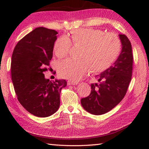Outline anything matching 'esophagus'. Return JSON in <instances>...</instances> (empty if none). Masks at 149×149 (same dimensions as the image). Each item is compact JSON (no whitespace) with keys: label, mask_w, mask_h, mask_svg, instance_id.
I'll use <instances>...</instances> for the list:
<instances>
[{"label":"esophagus","mask_w":149,"mask_h":149,"mask_svg":"<svg viewBox=\"0 0 149 149\" xmlns=\"http://www.w3.org/2000/svg\"><path fill=\"white\" fill-rule=\"evenodd\" d=\"M78 82H74V81H68V85L69 86H75V85H77Z\"/></svg>","instance_id":"obj_1"}]
</instances>
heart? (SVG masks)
Instances as JSON below:
<instances>
[{
    "label": "heart",
    "instance_id": "heart-1",
    "mask_svg": "<svg viewBox=\"0 0 149 149\" xmlns=\"http://www.w3.org/2000/svg\"><path fill=\"white\" fill-rule=\"evenodd\" d=\"M71 43L80 46L77 60L68 59L58 65L60 77L77 81L89 69L91 73L98 74L108 69L116 60L121 49L120 38L114 33L104 34L95 29H76L70 38L60 36L54 45L56 56L63 58L68 55Z\"/></svg>",
    "mask_w": 149,
    "mask_h": 149
}]
</instances>
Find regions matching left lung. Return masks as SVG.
<instances>
[{"label": "left lung", "mask_w": 149, "mask_h": 149, "mask_svg": "<svg viewBox=\"0 0 149 149\" xmlns=\"http://www.w3.org/2000/svg\"><path fill=\"white\" fill-rule=\"evenodd\" d=\"M121 51L110 68L97 75L100 84H91V92L81 98V104L88 113L104 114L112 110L124 98L131 80L133 56L131 44L125 35H119Z\"/></svg>", "instance_id": "1"}]
</instances>
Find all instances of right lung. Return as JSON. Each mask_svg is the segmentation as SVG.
<instances>
[{
  "mask_svg": "<svg viewBox=\"0 0 149 149\" xmlns=\"http://www.w3.org/2000/svg\"><path fill=\"white\" fill-rule=\"evenodd\" d=\"M58 32L39 27L18 42L12 54L11 79L17 99L26 111L37 117L53 114L60 107L65 80L50 81L44 72L53 57Z\"/></svg>",
  "mask_w": 149,
  "mask_h": 149,
  "instance_id": "add662e5",
  "label": "right lung"
}]
</instances>
